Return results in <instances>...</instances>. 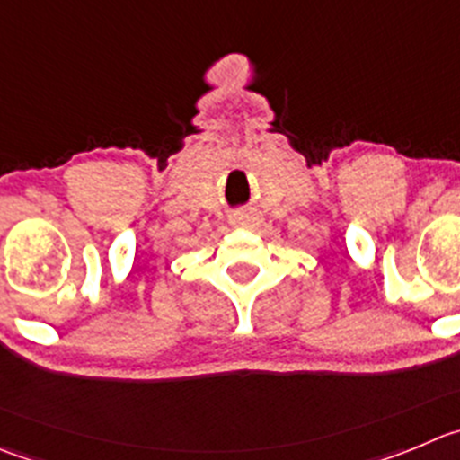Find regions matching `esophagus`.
Wrapping results in <instances>:
<instances>
[{
	"label": "esophagus",
	"mask_w": 460,
	"mask_h": 460,
	"mask_svg": "<svg viewBox=\"0 0 460 460\" xmlns=\"http://www.w3.org/2000/svg\"><path fill=\"white\" fill-rule=\"evenodd\" d=\"M261 217L257 209H239L237 214L233 217V226L237 227H252V226H260Z\"/></svg>",
	"instance_id": "esophagus-1"
}]
</instances>
